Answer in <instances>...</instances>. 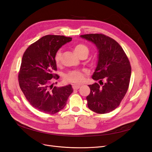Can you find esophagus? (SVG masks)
I'll list each match as a JSON object with an SVG mask.
<instances>
[{
	"label": "esophagus",
	"instance_id": "obj_1",
	"mask_svg": "<svg viewBox=\"0 0 152 152\" xmlns=\"http://www.w3.org/2000/svg\"><path fill=\"white\" fill-rule=\"evenodd\" d=\"M80 85H76V84H73V86H72V87H73V89H74V90H77V89H78L80 87Z\"/></svg>",
	"mask_w": 152,
	"mask_h": 152
}]
</instances>
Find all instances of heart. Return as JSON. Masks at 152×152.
<instances>
[{
    "label": "heart",
    "instance_id": "1",
    "mask_svg": "<svg viewBox=\"0 0 152 152\" xmlns=\"http://www.w3.org/2000/svg\"><path fill=\"white\" fill-rule=\"evenodd\" d=\"M73 50L78 56L80 58L82 56H87L89 54V48L83 44H77L73 48ZM61 53L60 51L56 53L54 57V61L57 65L60 63ZM65 79L66 81L73 83H80L84 79V73L82 71H72L65 75Z\"/></svg>",
    "mask_w": 152,
    "mask_h": 152
}]
</instances>
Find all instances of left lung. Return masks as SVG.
Returning <instances> with one entry per match:
<instances>
[{"label": "left lung", "mask_w": 152, "mask_h": 152, "mask_svg": "<svg viewBox=\"0 0 152 152\" xmlns=\"http://www.w3.org/2000/svg\"><path fill=\"white\" fill-rule=\"evenodd\" d=\"M80 37L92 42L98 49V63L92 78L102 85L96 82L89 85L87 106L97 113H109L118 107L127 93L131 75L130 62L119 44L108 36L91 34Z\"/></svg>", "instance_id": "obj_1"}]
</instances>
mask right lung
<instances>
[{"mask_svg":"<svg viewBox=\"0 0 152 152\" xmlns=\"http://www.w3.org/2000/svg\"><path fill=\"white\" fill-rule=\"evenodd\" d=\"M71 40L63 35H45L31 44L23 56L18 75L20 87L30 104L41 112L54 114L60 111L73 91L71 84L53 87L50 81L58 76L54 73L55 55Z\"/></svg>","mask_w":152,"mask_h":152,"instance_id":"obj_1","label":"right lung"}]
</instances>
